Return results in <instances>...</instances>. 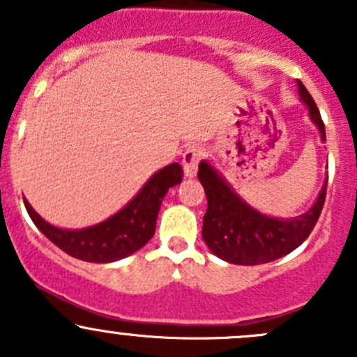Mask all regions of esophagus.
I'll return each instance as SVG.
<instances>
[{
    "instance_id": "1",
    "label": "esophagus",
    "mask_w": 357,
    "mask_h": 357,
    "mask_svg": "<svg viewBox=\"0 0 357 357\" xmlns=\"http://www.w3.org/2000/svg\"><path fill=\"white\" fill-rule=\"evenodd\" d=\"M205 152L204 149L199 145H192L186 149V152L183 153V167H185V174L188 178H193L197 174V169H199L200 160L204 158Z\"/></svg>"
}]
</instances>
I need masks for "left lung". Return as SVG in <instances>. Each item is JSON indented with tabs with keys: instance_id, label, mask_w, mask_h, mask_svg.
Returning <instances> with one entry per match:
<instances>
[{
	"instance_id": "1",
	"label": "left lung",
	"mask_w": 357,
	"mask_h": 357,
	"mask_svg": "<svg viewBox=\"0 0 357 357\" xmlns=\"http://www.w3.org/2000/svg\"><path fill=\"white\" fill-rule=\"evenodd\" d=\"M297 84L302 102L307 105L309 115L325 142V122L318 107L305 86L301 81ZM199 179L207 195L202 238L218 257L231 264H266L290 254L311 235L325 205L326 185L305 214L287 221L268 218L248 207L205 160L199 164Z\"/></svg>"
}]
</instances>
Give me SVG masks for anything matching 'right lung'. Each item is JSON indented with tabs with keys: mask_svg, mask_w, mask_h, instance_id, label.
<instances>
[{
	"mask_svg": "<svg viewBox=\"0 0 357 357\" xmlns=\"http://www.w3.org/2000/svg\"><path fill=\"white\" fill-rule=\"evenodd\" d=\"M183 167L174 162L160 169L149 179L142 192L135 197L122 211L107 221L91 228L60 229L46 222L36 214L27 200H24L29 215L38 226L39 231L52 240L56 247L68 255L86 262H114L139 250L155 233V222L160 211L162 199L169 188L181 183Z\"/></svg>",
	"mask_w": 357,
	"mask_h": 357,
	"instance_id": "1",
	"label": "right lung"
}]
</instances>
